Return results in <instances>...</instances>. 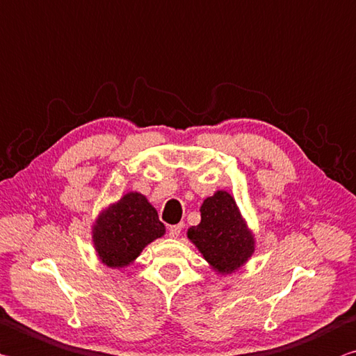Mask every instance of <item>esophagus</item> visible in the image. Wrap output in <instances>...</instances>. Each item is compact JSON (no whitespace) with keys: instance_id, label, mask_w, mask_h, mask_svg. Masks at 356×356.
<instances>
[{"instance_id":"34e87169","label":"esophagus","mask_w":356,"mask_h":356,"mask_svg":"<svg viewBox=\"0 0 356 356\" xmlns=\"http://www.w3.org/2000/svg\"><path fill=\"white\" fill-rule=\"evenodd\" d=\"M184 229V224H176V225H171L170 227V236L171 238H177L180 235V232Z\"/></svg>"}]
</instances>
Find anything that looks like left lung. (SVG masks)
I'll return each instance as SVG.
<instances>
[{"label": "left lung", "instance_id": "1", "mask_svg": "<svg viewBox=\"0 0 356 356\" xmlns=\"http://www.w3.org/2000/svg\"><path fill=\"white\" fill-rule=\"evenodd\" d=\"M188 240L218 274H232L255 250L254 234L230 193L219 190L200 205V222L186 232Z\"/></svg>", "mask_w": 356, "mask_h": 356}]
</instances>
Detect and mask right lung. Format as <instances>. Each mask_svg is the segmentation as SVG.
Returning a JSON list of instances; mask_svg holds the SVG:
<instances>
[{
  "label": "right lung",
  "instance_id": "add662e5",
  "mask_svg": "<svg viewBox=\"0 0 356 356\" xmlns=\"http://www.w3.org/2000/svg\"><path fill=\"white\" fill-rule=\"evenodd\" d=\"M157 210L146 196L129 191L102 210L92 227L96 255L108 268H126L147 244L165 235Z\"/></svg>",
  "mask_w": 356,
  "mask_h": 356
}]
</instances>
